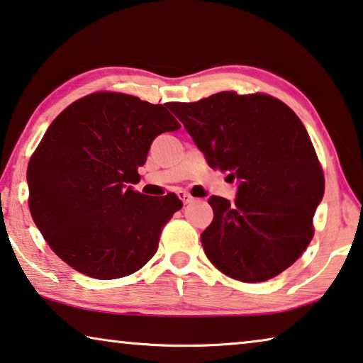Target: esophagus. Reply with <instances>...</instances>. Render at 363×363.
Wrapping results in <instances>:
<instances>
[{
    "label": "esophagus",
    "mask_w": 363,
    "mask_h": 363,
    "mask_svg": "<svg viewBox=\"0 0 363 363\" xmlns=\"http://www.w3.org/2000/svg\"><path fill=\"white\" fill-rule=\"evenodd\" d=\"M177 196H179V199L182 200L184 203H192L194 200H196V199L191 196V194L186 192V191H179V192H177Z\"/></svg>",
    "instance_id": "1"
}]
</instances>
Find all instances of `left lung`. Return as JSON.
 I'll return each instance as SVG.
<instances>
[{
	"label": "left lung",
	"instance_id": "1",
	"mask_svg": "<svg viewBox=\"0 0 363 363\" xmlns=\"http://www.w3.org/2000/svg\"><path fill=\"white\" fill-rule=\"evenodd\" d=\"M167 107L208 166L238 181L233 202L208 199L213 221L200 241L210 262L247 284L284 272L310 245L324 196L323 169L300 118L272 96L230 91Z\"/></svg>",
	"mask_w": 363,
	"mask_h": 363
}]
</instances>
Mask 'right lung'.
Masks as SVG:
<instances>
[{"label": "right lung", "mask_w": 363, "mask_h": 363, "mask_svg": "<svg viewBox=\"0 0 363 363\" xmlns=\"http://www.w3.org/2000/svg\"><path fill=\"white\" fill-rule=\"evenodd\" d=\"M166 107L128 94H89L52 122L32 155V220L52 251L88 277L121 279L142 269L182 207L174 194L150 197L133 189L153 140L181 128Z\"/></svg>", "instance_id": "add662e5"}]
</instances>
